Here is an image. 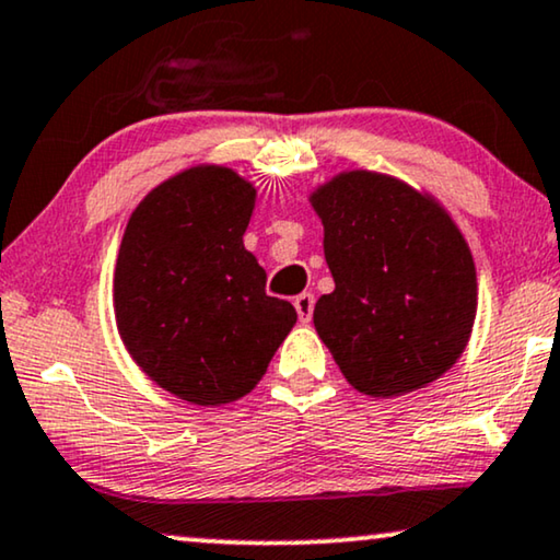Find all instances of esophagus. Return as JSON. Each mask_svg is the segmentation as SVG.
I'll return each instance as SVG.
<instances>
[{
  "mask_svg": "<svg viewBox=\"0 0 560 560\" xmlns=\"http://www.w3.org/2000/svg\"><path fill=\"white\" fill-rule=\"evenodd\" d=\"M294 306H296V314L302 322H310L312 319V312H314V296L310 291H304V294H299L294 299Z\"/></svg>",
  "mask_w": 560,
  "mask_h": 560,
  "instance_id": "34e87169",
  "label": "esophagus"
}]
</instances>
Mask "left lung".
I'll use <instances>...</instances> for the list:
<instances>
[{"instance_id": "8db88e82", "label": "left lung", "mask_w": 560, "mask_h": 560, "mask_svg": "<svg viewBox=\"0 0 560 560\" xmlns=\"http://www.w3.org/2000/svg\"><path fill=\"white\" fill-rule=\"evenodd\" d=\"M332 294L314 327L352 388L419 390L452 370L477 317V269L454 218L404 179L348 170L310 192Z\"/></svg>"}]
</instances>
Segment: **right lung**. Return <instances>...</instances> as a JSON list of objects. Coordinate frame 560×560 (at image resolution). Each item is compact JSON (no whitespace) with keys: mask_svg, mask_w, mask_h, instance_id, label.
Listing matches in <instances>:
<instances>
[{"mask_svg":"<svg viewBox=\"0 0 560 560\" xmlns=\"http://www.w3.org/2000/svg\"><path fill=\"white\" fill-rule=\"evenodd\" d=\"M254 208L246 177L195 164L147 192L126 223L116 327L149 381L187 404L223 406L254 390L296 325L243 246Z\"/></svg>","mask_w":560,"mask_h":560,"instance_id":"1","label":"right lung"}]
</instances>
